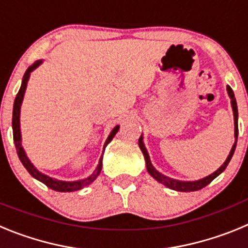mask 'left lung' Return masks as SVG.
<instances>
[{
    "mask_svg": "<svg viewBox=\"0 0 248 248\" xmlns=\"http://www.w3.org/2000/svg\"><path fill=\"white\" fill-rule=\"evenodd\" d=\"M227 93H229L230 98H231V105H232V110H233V120H235V144L232 145L231 151H230L229 156H227L226 161L220 166V168L216 170L215 172H212L209 176L203 177V179H200V180L196 181H180V180H174V179H170V177L165 176V175H161L156 169L153 166L150 161V157H149L148 151H146L145 146H144L143 143V137L139 138V148L140 150L143 151L144 157H145V163H146V169H148V172L154 177L155 180L159 181L160 184L168 186L169 189L176 190V191H183V192H190V191H196V190H200L202 187H205L206 185H209L215 177H217L221 172L226 169V166L229 165L230 160H231L232 155L235 153L236 149V143H237V135H238V125H237V118H238V111H237V103H236L235 94H233V91L231 89L230 85H227Z\"/></svg>",
    "mask_w": 248,
    "mask_h": 248,
    "instance_id": "1",
    "label": "left lung"
}]
</instances>
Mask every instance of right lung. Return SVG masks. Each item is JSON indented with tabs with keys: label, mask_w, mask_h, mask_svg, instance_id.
<instances>
[{
	"label": "right lung",
	"mask_w": 248,
	"mask_h": 248,
	"mask_svg": "<svg viewBox=\"0 0 248 248\" xmlns=\"http://www.w3.org/2000/svg\"><path fill=\"white\" fill-rule=\"evenodd\" d=\"M42 63V61H37L34 62L33 64L30 65L27 68V71H26L25 76H23V79H22V84L21 88H19L18 93L16 95V99H15V104H13V114H12V130H13V141H15V145H16V150L17 154H18L19 160H21V163L23 164L26 169H27V171L30 172L34 179H37L38 181L45 184L46 186H48L49 189L56 190V191H61V192H71V191H77V190L83 189L84 186L89 185V184L93 183L95 179L98 177V175L100 174V170H102V160H103V155L100 156L99 159V164H98L97 169L94 170L93 174L91 176L85 177L83 180H77V181H62V180H57V179H53V177H49L47 175L42 174V172H39L32 163L30 161V159L26 155L25 150L22 148L21 144V129H19V113H21V105H22V100H23V95H25L26 88H27V82L30 79L31 72L36 69L39 64ZM118 130H119V125H117L115 128L111 130V133L109 134L108 139L105 141L104 144V149L105 146L108 145L110 143L111 140H113L114 135L117 134Z\"/></svg>",
	"instance_id": "obj_1"
}]
</instances>
